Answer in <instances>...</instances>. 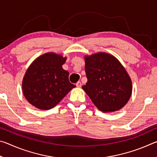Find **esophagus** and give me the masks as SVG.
Returning <instances> with one entry per match:
<instances>
[{"instance_id": "1", "label": "esophagus", "mask_w": 157, "mask_h": 157, "mask_svg": "<svg viewBox=\"0 0 157 157\" xmlns=\"http://www.w3.org/2000/svg\"><path fill=\"white\" fill-rule=\"evenodd\" d=\"M76 86H77V87H81V86H82L81 82H77Z\"/></svg>"}]
</instances>
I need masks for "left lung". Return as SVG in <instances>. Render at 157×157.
I'll list each match as a JSON object with an SVG mask.
<instances>
[{
	"instance_id": "1",
	"label": "left lung",
	"mask_w": 157,
	"mask_h": 157,
	"mask_svg": "<svg viewBox=\"0 0 157 157\" xmlns=\"http://www.w3.org/2000/svg\"><path fill=\"white\" fill-rule=\"evenodd\" d=\"M87 82L82 86L102 112L121 109L132 94V81L120 62L112 55L98 52L85 57Z\"/></svg>"
}]
</instances>
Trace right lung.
<instances>
[{
	"instance_id": "1",
	"label": "right lung",
	"mask_w": 157,
	"mask_h": 157,
	"mask_svg": "<svg viewBox=\"0 0 157 157\" xmlns=\"http://www.w3.org/2000/svg\"><path fill=\"white\" fill-rule=\"evenodd\" d=\"M66 58L48 52L32 63L23 80V93L32 105L41 110L55 107L75 85L69 82L62 65Z\"/></svg>"
}]
</instances>
